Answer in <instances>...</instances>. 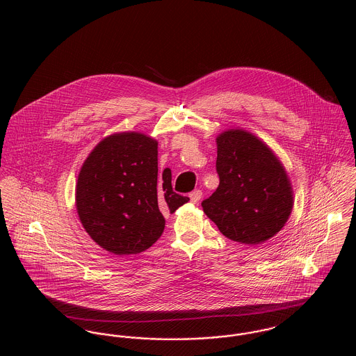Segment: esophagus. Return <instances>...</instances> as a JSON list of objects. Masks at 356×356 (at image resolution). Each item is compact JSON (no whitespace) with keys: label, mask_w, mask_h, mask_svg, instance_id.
<instances>
[{"label":"esophagus","mask_w":356,"mask_h":356,"mask_svg":"<svg viewBox=\"0 0 356 356\" xmlns=\"http://www.w3.org/2000/svg\"><path fill=\"white\" fill-rule=\"evenodd\" d=\"M189 197H191V202L193 204H197L200 202V199L203 197V192L202 191H193L191 195H189Z\"/></svg>","instance_id":"34e87169"}]
</instances>
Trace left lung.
Returning <instances> with one entry per match:
<instances>
[{
  "instance_id": "8db88e82",
  "label": "left lung",
  "mask_w": 356,
  "mask_h": 356,
  "mask_svg": "<svg viewBox=\"0 0 356 356\" xmlns=\"http://www.w3.org/2000/svg\"><path fill=\"white\" fill-rule=\"evenodd\" d=\"M218 189L202 203L220 233L241 244L257 245L288 222L293 189L278 156L259 137L229 129L216 137Z\"/></svg>"
}]
</instances>
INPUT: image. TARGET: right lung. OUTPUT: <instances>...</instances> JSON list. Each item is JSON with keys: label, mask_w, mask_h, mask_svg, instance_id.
Here are the masks:
<instances>
[{"label": "right lung", "mask_w": 356, "mask_h": 356, "mask_svg": "<svg viewBox=\"0 0 356 356\" xmlns=\"http://www.w3.org/2000/svg\"><path fill=\"white\" fill-rule=\"evenodd\" d=\"M189 202L171 186V170L157 181V141L138 131L111 134L78 174L75 205L92 240L111 254L144 252L164 230L163 212Z\"/></svg>", "instance_id": "1"}]
</instances>
